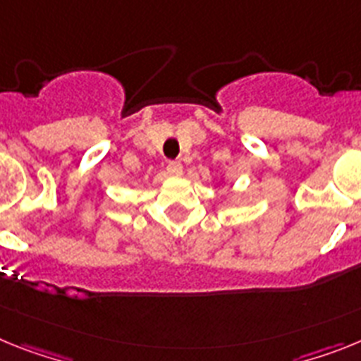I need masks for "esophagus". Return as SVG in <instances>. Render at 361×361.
<instances>
[{"label":"esophagus","mask_w":361,"mask_h":361,"mask_svg":"<svg viewBox=\"0 0 361 361\" xmlns=\"http://www.w3.org/2000/svg\"><path fill=\"white\" fill-rule=\"evenodd\" d=\"M167 171H169V174H172V176H181V172H183V165H181L180 161H169Z\"/></svg>","instance_id":"obj_1"}]
</instances>
